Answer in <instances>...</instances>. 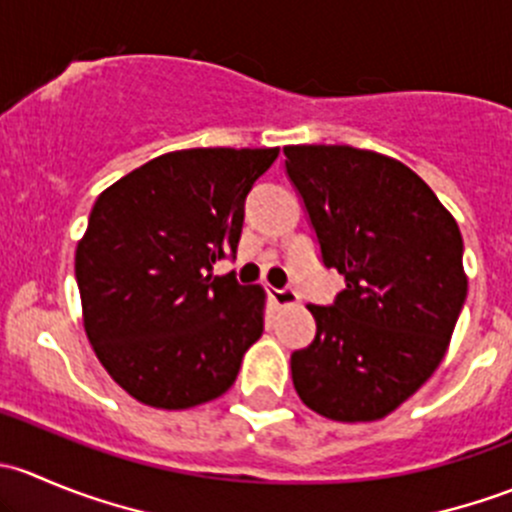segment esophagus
<instances>
[{"label":"esophagus","mask_w":512,"mask_h":512,"mask_svg":"<svg viewBox=\"0 0 512 512\" xmlns=\"http://www.w3.org/2000/svg\"><path fill=\"white\" fill-rule=\"evenodd\" d=\"M270 299L272 302L277 304V307H287V304H297V289L294 287H282V289H277V287H272L270 292Z\"/></svg>","instance_id":"34e87169"}]
</instances>
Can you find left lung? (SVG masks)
<instances>
[{
	"instance_id": "left-lung-1",
	"label": "left lung",
	"mask_w": 512,
	"mask_h": 512,
	"mask_svg": "<svg viewBox=\"0 0 512 512\" xmlns=\"http://www.w3.org/2000/svg\"><path fill=\"white\" fill-rule=\"evenodd\" d=\"M285 156L319 260L347 285L332 304H307L317 334L292 354V384L332 421H376L446 354L468 292L461 230L399 160L352 146H287Z\"/></svg>"
}]
</instances>
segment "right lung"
I'll use <instances>...</instances> for the list:
<instances>
[{"label":"right lung","instance_id":"add662e5","mask_svg":"<svg viewBox=\"0 0 512 512\" xmlns=\"http://www.w3.org/2000/svg\"><path fill=\"white\" fill-rule=\"evenodd\" d=\"M280 148H188L98 195L76 247L84 327L108 374L156 409L218 399L260 339L265 294L235 272L245 200Z\"/></svg>","mask_w":512,"mask_h":512}]
</instances>
